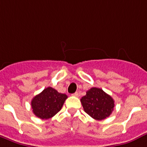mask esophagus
<instances>
[{
	"instance_id": "obj_1",
	"label": "esophagus",
	"mask_w": 147,
	"mask_h": 147,
	"mask_svg": "<svg viewBox=\"0 0 147 147\" xmlns=\"http://www.w3.org/2000/svg\"><path fill=\"white\" fill-rule=\"evenodd\" d=\"M72 96H77V97H78V96H80V94H79V93H78V92H76V93H74V94H72Z\"/></svg>"
}]
</instances>
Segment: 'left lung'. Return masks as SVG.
<instances>
[{"label": "left lung", "instance_id": "obj_1", "mask_svg": "<svg viewBox=\"0 0 147 147\" xmlns=\"http://www.w3.org/2000/svg\"><path fill=\"white\" fill-rule=\"evenodd\" d=\"M84 111L96 120H102L112 113L114 107L113 99L102 89L92 87L80 99Z\"/></svg>", "mask_w": 147, "mask_h": 147}]
</instances>
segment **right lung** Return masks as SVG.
Instances as JSON below:
<instances>
[{"mask_svg":"<svg viewBox=\"0 0 147 147\" xmlns=\"http://www.w3.org/2000/svg\"><path fill=\"white\" fill-rule=\"evenodd\" d=\"M67 96L49 86L31 100V107L35 116L47 120L57 114L63 107Z\"/></svg>","mask_w":147,"mask_h":147,"instance_id":"obj_1","label":"right lung"}]
</instances>
